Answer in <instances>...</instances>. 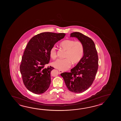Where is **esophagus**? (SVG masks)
Returning a JSON list of instances; mask_svg holds the SVG:
<instances>
[{
  "label": "esophagus",
  "instance_id": "1",
  "mask_svg": "<svg viewBox=\"0 0 121 121\" xmlns=\"http://www.w3.org/2000/svg\"><path fill=\"white\" fill-rule=\"evenodd\" d=\"M59 71L60 73H63V72H64L63 71L61 70H59Z\"/></svg>",
  "mask_w": 121,
  "mask_h": 121
}]
</instances>
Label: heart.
<instances>
[{
	"label": "heart",
	"mask_w": 121,
	"mask_h": 121,
	"mask_svg": "<svg viewBox=\"0 0 121 121\" xmlns=\"http://www.w3.org/2000/svg\"><path fill=\"white\" fill-rule=\"evenodd\" d=\"M62 48L66 51L64 59H57L52 64L53 67L61 70L68 69L73 64H77L82 59L84 54V48L82 44L79 41L76 42L73 39H66L62 41L60 44ZM50 56L53 59L57 56L56 48L52 47L50 50Z\"/></svg>",
	"instance_id": "1"
}]
</instances>
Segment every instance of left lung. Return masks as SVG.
<instances>
[{
	"label": "left lung",
	"instance_id": "8db88e82",
	"mask_svg": "<svg viewBox=\"0 0 121 121\" xmlns=\"http://www.w3.org/2000/svg\"><path fill=\"white\" fill-rule=\"evenodd\" d=\"M70 37L77 38L82 44L84 54L70 72L60 74L68 89L75 93H81L92 84L97 72L98 56L94 42L91 39L78 32L70 34Z\"/></svg>",
	"mask_w": 121,
	"mask_h": 121
}]
</instances>
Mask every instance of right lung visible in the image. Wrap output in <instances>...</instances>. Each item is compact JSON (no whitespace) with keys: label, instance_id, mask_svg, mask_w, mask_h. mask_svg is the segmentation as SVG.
<instances>
[{"label":"right lung","instance_id":"obj_1","mask_svg":"<svg viewBox=\"0 0 121 121\" xmlns=\"http://www.w3.org/2000/svg\"><path fill=\"white\" fill-rule=\"evenodd\" d=\"M65 33L43 32L32 37L27 44L22 57L20 70L26 88L35 94L44 93L51 82V72L54 69L44 65L49 63L50 50Z\"/></svg>","mask_w":121,"mask_h":121}]
</instances>
